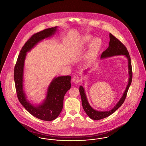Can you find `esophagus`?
I'll return each mask as SVG.
<instances>
[{"instance_id": "esophagus-1", "label": "esophagus", "mask_w": 146, "mask_h": 146, "mask_svg": "<svg viewBox=\"0 0 146 146\" xmlns=\"http://www.w3.org/2000/svg\"><path fill=\"white\" fill-rule=\"evenodd\" d=\"M72 82L75 84H78L80 82V78L79 76H74L72 79Z\"/></svg>"}]
</instances>
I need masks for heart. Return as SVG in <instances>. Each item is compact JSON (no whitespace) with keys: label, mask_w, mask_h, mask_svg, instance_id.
<instances>
[{"label":"heart","mask_w":146,"mask_h":146,"mask_svg":"<svg viewBox=\"0 0 146 146\" xmlns=\"http://www.w3.org/2000/svg\"><path fill=\"white\" fill-rule=\"evenodd\" d=\"M92 39L91 36H88L86 37L85 38L86 42L88 44L91 43L90 50H89V52L88 54V56L89 58H94L97 55L100 46V43H101L100 40L98 38H94L92 42ZM91 42H92V43H91Z\"/></svg>","instance_id":"b5f03b06"}]
</instances>
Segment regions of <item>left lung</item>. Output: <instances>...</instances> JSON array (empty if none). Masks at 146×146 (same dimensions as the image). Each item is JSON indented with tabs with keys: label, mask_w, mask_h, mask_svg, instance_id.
<instances>
[{
	"label": "left lung",
	"mask_w": 146,
	"mask_h": 146,
	"mask_svg": "<svg viewBox=\"0 0 146 146\" xmlns=\"http://www.w3.org/2000/svg\"><path fill=\"white\" fill-rule=\"evenodd\" d=\"M110 37V42L109 44V47L105 50L104 52H102L100 58H110L114 56H118V55H124L125 58H127L128 60V73L129 78L128 79V84L126 87V88L123 94V96L119 100L118 102L116 105L111 109L109 111H98L96 110L93 109L91 105H90L88 102L86 94L85 93V89L82 87V86H80L79 87V92L82 98V105L83 109L88 116L90 118L94 119V120H99L105 117L109 116L112 114L114 112L116 111L121 106L123 103H124L127 92L128 91L129 88L130 87L131 83L132 82V67L131 64V59L129 54L128 51L127 50L126 47L122 43L118 40L116 37H115L113 35L111 34H109ZM87 70L85 72L86 73Z\"/></svg>",
	"instance_id": "obj_1"
}]
</instances>
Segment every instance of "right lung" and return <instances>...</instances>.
<instances>
[{
	"label": "right lung",
	"mask_w": 146,
	"mask_h": 146,
	"mask_svg": "<svg viewBox=\"0 0 146 146\" xmlns=\"http://www.w3.org/2000/svg\"><path fill=\"white\" fill-rule=\"evenodd\" d=\"M57 30L58 27H55L33 35L22 47L14 70V80L19 102L30 114L43 121H51L59 116L63 108L64 95L71 87V76L55 77L48 86L46 97L43 102L41 104L33 105L27 99L23 89L24 62L27 52L40 41L54 35Z\"/></svg>",
	"instance_id": "1"
}]
</instances>
